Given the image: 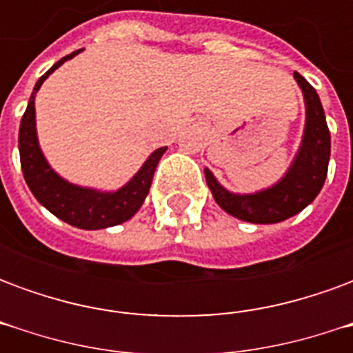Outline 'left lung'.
Instances as JSON below:
<instances>
[{"instance_id":"obj_1","label":"left lung","mask_w":353,"mask_h":353,"mask_svg":"<svg viewBox=\"0 0 353 353\" xmlns=\"http://www.w3.org/2000/svg\"><path fill=\"white\" fill-rule=\"evenodd\" d=\"M303 90L306 123L303 139L288 172L278 183L263 191L240 194L225 189L208 168H204L206 183L215 202L240 221L270 225L285 221L310 204L325 183L327 166L331 157V134L327 128L325 113L318 92L301 73L293 75Z\"/></svg>"}]
</instances>
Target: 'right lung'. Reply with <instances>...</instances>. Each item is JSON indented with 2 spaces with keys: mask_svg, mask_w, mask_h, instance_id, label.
<instances>
[{
  "mask_svg": "<svg viewBox=\"0 0 353 353\" xmlns=\"http://www.w3.org/2000/svg\"><path fill=\"white\" fill-rule=\"evenodd\" d=\"M81 50H75L50 68L49 72L39 77L35 83L34 92L28 101L26 113L20 121L19 130V151L20 166L26 179L30 191L37 202L49 210L50 214L57 215L72 227L85 230H98L115 227L121 223L128 221L136 215L141 204L145 202L149 194L151 183H153L154 170L161 161V157L166 153V147H161L147 157L143 166L134 174L130 181L123 185L117 191H98L90 187L70 183L68 179L58 176L50 164L45 159L39 139H37V128H35V94L41 88L45 79L50 73L58 70L60 65L77 57Z\"/></svg>",
  "mask_w": 353,
  "mask_h": 353,
  "instance_id": "right-lung-1",
  "label": "right lung"
}]
</instances>
